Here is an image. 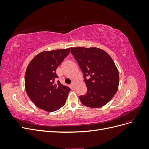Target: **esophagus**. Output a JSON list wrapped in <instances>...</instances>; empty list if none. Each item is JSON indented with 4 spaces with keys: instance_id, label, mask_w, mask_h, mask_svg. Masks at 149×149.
Masks as SVG:
<instances>
[{
    "instance_id": "obj_1",
    "label": "esophagus",
    "mask_w": 149,
    "mask_h": 149,
    "mask_svg": "<svg viewBox=\"0 0 149 149\" xmlns=\"http://www.w3.org/2000/svg\"><path fill=\"white\" fill-rule=\"evenodd\" d=\"M75 84H76V82L75 81H73V83H72L71 84V86H73V88L75 87Z\"/></svg>"
}]
</instances>
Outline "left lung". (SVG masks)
<instances>
[{
    "label": "left lung",
    "mask_w": 149,
    "mask_h": 149,
    "mask_svg": "<svg viewBox=\"0 0 149 149\" xmlns=\"http://www.w3.org/2000/svg\"><path fill=\"white\" fill-rule=\"evenodd\" d=\"M71 52L82 70L88 89L86 94L79 97L81 102L94 108L106 105L118 91L119 83V71L113 60L105 51L96 47H72Z\"/></svg>",
    "instance_id": "1"
}]
</instances>
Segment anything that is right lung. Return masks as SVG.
<instances>
[{"mask_svg": "<svg viewBox=\"0 0 149 149\" xmlns=\"http://www.w3.org/2000/svg\"><path fill=\"white\" fill-rule=\"evenodd\" d=\"M71 48L45 51L36 55L25 74L26 92L35 105L47 112L57 111L65 104L71 89L58 81L56 70L68 55Z\"/></svg>", "mask_w": 149, "mask_h": 149, "instance_id": "1", "label": "right lung"}]
</instances>
